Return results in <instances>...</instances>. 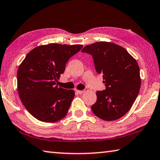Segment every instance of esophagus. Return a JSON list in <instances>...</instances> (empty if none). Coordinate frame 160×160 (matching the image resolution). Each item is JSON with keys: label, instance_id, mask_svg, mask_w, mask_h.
Here are the masks:
<instances>
[{"label": "esophagus", "instance_id": "obj_1", "mask_svg": "<svg viewBox=\"0 0 160 160\" xmlns=\"http://www.w3.org/2000/svg\"><path fill=\"white\" fill-rule=\"evenodd\" d=\"M75 92L78 94H82L84 92V91L83 90H75Z\"/></svg>", "mask_w": 160, "mask_h": 160}]
</instances>
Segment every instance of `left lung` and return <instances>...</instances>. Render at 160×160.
<instances>
[{
    "label": "left lung",
    "mask_w": 160,
    "mask_h": 160,
    "mask_svg": "<svg viewBox=\"0 0 160 160\" xmlns=\"http://www.w3.org/2000/svg\"><path fill=\"white\" fill-rule=\"evenodd\" d=\"M81 52L92 56L97 73L103 75L106 89L97 92V102L91 107L97 117L114 121L128 112L141 85L137 61L125 48L111 42H96Z\"/></svg>",
    "instance_id": "1"
}]
</instances>
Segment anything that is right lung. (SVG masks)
<instances>
[{
	"mask_svg": "<svg viewBox=\"0 0 160 160\" xmlns=\"http://www.w3.org/2000/svg\"><path fill=\"white\" fill-rule=\"evenodd\" d=\"M82 48L79 44H50L34 48L26 56L18 70V90L22 103L34 118L51 123L66 116L75 92L55 85L70 58Z\"/></svg>",
	"mask_w": 160,
	"mask_h": 160,
	"instance_id": "1",
	"label": "right lung"
}]
</instances>
